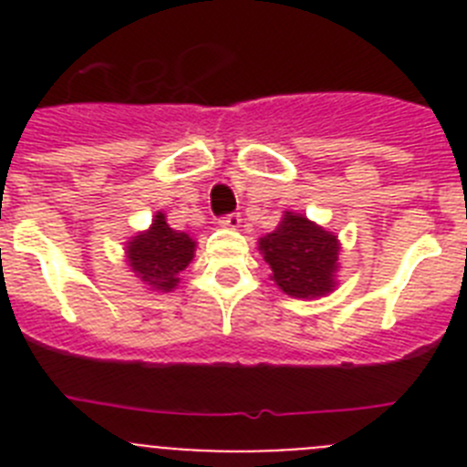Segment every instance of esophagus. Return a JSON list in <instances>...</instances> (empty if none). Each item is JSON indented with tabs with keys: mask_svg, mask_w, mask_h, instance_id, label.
<instances>
[{
	"mask_svg": "<svg viewBox=\"0 0 467 467\" xmlns=\"http://www.w3.org/2000/svg\"><path fill=\"white\" fill-rule=\"evenodd\" d=\"M220 226H224V229H231V231H236L238 226H241V214H226V217H222L220 220Z\"/></svg>",
	"mask_w": 467,
	"mask_h": 467,
	"instance_id": "esophagus-1",
	"label": "esophagus"
}]
</instances>
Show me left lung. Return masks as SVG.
<instances>
[{
	"label": "left lung",
	"instance_id": "8db88e82",
	"mask_svg": "<svg viewBox=\"0 0 467 467\" xmlns=\"http://www.w3.org/2000/svg\"><path fill=\"white\" fill-rule=\"evenodd\" d=\"M339 250L334 231L292 210H285L278 226L259 238V253L269 264L271 280L295 299H320L337 290Z\"/></svg>",
	"mask_w": 467,
	"mask_h": 467
}]
</instances>
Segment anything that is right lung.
I'll list each match as a JSON object with an SVG mask.
<instances>
[{
	"label": "right lung",
	"mask_w": 467,
	"mask_h": 467,
	"mask_svg": "<svg viewBox=\"0 0 467 467\" xmlns=\"http://www.w3.org/2000/svg\"><path fill=\"white\" fill-rule=\"evenodd\" d=\"M196 241L184 231H175L166 222V213L159 210L150 229L138 231L126 243V262L147 290L172 292L180 283V274L192 264Z\"/></svg>",
	"instance_id": "add662e5"
}]
</instances>
